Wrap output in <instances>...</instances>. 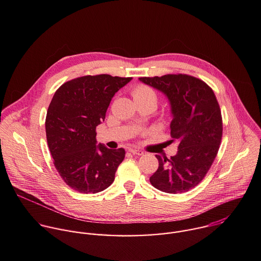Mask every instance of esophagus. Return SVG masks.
I'll return each mask as SVG.
<instances>
[{
    "label": "esophagus",
    "mask_w": 261,
    "mask_h": 261,
    "mask_svg": "<svg viewBox=\"0 0 261 261\" xmlns=\"http://www.w3.org/2000/svg\"><path fill=\"white\" fill-rule=\"evenodd\" d=\"M129 152L132 153L133 155H138V156H140V155L143 154L142 151L138 150V148H133V147H130V148H129Z\"/></svg>",
    "instance_id": "34e87169"
}]
</instances>
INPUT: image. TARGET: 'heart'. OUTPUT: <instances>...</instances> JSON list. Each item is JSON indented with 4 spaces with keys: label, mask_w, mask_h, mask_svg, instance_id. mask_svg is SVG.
<instances>
[{
    "label": "heart",
    "mask_w": 261,
    "mask_h": 261,
    "mask_svg": "<svg viewBox=\"0 0 261 261\" xmlns=\"http://www.w3.org/2000/svg\"><path fill=\"white\" fill-rule=\"evenodd\" d=\"M135 102H151L155 105L157 104V94L156 92L147 86L140 85L136 87L132 93Z\"/></svg>",
    "instance_id": "b5f03b06"
}]
</instances>
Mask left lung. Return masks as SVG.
<instances>
[{
  "label": "left lung",
  "instance_id": "obj_1",
  "mask_svg": "<svg viewBox=\"0 0 261 261\" xmlns=\"http://www.w3.org/2000/svg\"><path fill=\"white\" fill-rule=\"evenodd\" d=\"M168 99L171 113V142L177 152L170 159L156 155L157 171L150 177L165 193H184L197 186L212 166L222 138V117L213 90L186 74L139 77Z\"/></svg>",
  "mask_w": 261,
  "mask_h": 261
}]
</instances>
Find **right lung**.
Returning a JSON list of instances; mask_svg holds the SVG:
<instances>
[{"label": "right lung", "mask_w": 261, "mask_h": 261, "mask_svg": "<svg viewBox=\"0 0 261 261\" xmlns=\"http://www.w3.org/2000/svg\"><path fill=\"white\" fill-rule=\"evenodd\" d=\"M131 80L87 75L65 83L51 99L45 120L48 147L61 177L77 192L98 193L115 180L125 150L97 144L96 127L115 94Z\"/></svg>", "instance_id": "right-lung-1"}]
</instances>
